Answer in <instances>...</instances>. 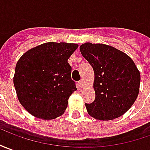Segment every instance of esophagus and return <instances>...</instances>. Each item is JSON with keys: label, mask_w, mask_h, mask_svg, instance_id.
<instances>
[{"label": "esophagus", "mask_w": 150, "mask_h": 150, "mask_svg": "<svg viewBox=\"0 0 150 150\" xmlns=\"http://www.w3.org/2000/svg\"><path fill=\"white\" fill-rule=\"evenodd\" d=\"M84 84H85V81H84L83 79H81V80L79 81V85L81 86V87H82V86H84Z\"/></svg>", "instance_id": "esophagus-1"}]
</instances>
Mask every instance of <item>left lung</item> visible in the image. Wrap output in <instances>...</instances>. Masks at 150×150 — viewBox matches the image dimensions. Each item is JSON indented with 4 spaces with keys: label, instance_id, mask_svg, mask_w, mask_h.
Wrapping results in <instances>:
<instances>
[{
    "label": "left lung",
    "instance_id": "1",
    "mask_svg": "<svg viewBox=\"0 0 150 150\" xmlns=\"http://www.w3.org/2000/svg\"><path fill=\"white\" fill-rule=\"evenodd\" d=\"M82 56L95 73L96 99L86 104L91 116L99 120H112L131 108L139 94L140 74L127 54L104 44L84 43Z\"/></svg>",
    "mask_w": 150,
    "mask_h": 150
}]
</instances>
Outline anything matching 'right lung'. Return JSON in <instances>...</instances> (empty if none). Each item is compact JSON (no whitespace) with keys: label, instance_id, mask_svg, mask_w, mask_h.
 Wrapping results in <instances>:
<instances>
[{"label":"right lung","instance_id":"obj_1","mask_svg":"<svg viewBox=\"0 0 150 150\" xmlns=\"http://www.w3.org/2000/svg\"><path fill=\"white\" fill-rule=\"evenodd\" d=\"M78 47L73 43L47 42L28 50L17 62L14 85L20 104L42 119L61 116L77 88L68 59Z\"/></svg>","mask_w":150,"mask_h":150}]
</instances>
